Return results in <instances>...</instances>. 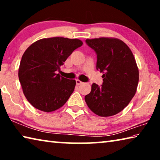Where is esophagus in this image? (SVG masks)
Here are the masks:
<instances>
[{
	"label": "esophagus",
	"mask_w": 160,
	"mask_h": 160,
	"mask_svg": "<svg viewBox=\"0 0 160 160\" xmlns=\"http://www.w3.org/2000/svg\"><path fill=\"white\" fill-rule=\"evenodd\" d=\"M75 81H76V84L78 85H81V84L83 83L82 82H81V81L80 80H78V79H77Z\"/></svg>",
	"instance_id": "obj_1"
}]
</instances>
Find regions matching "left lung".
I'll list each match as a JSON object with an SVG mask.
<instances>
[{
	"label": "left lung",
	"instance_id": "8db88e82",
	"mask_svg": "<svg viewBox=\"0 0 160 160\" xmlns=\"http://www.w3.org/2000/svg\"><path fill=\"white\" fill-rule=\"evenodd\" d=\"M97 54V70L102 72L101 86L92 85L85 97L88 107L99 116H111L121 112L134 97L139 71L132 51L118 39H86Z\"/></svg>",
	"mask_w": 160,
	"mask_h": 160
}]
</instances>
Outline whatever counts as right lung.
Listing matches in <instances>:
<instances>
[{"label": "right lung", "instance_id": "1", "mask_svg": "<svg viewBox=\"0 0 160 160\" xmlns=\"http://www.w3.org/2000/svg\"><path fill=\"white\" fill-rule=\"evenodd\" d=\"M82 45V41L77 39L52 37L38 40L27 48L18 77L24 94L34 108L51 112L68 101L76 82L56 72L72 51Z\"/></svg>", "mask_w": 160, "mask_h": 160}]
</instances>
